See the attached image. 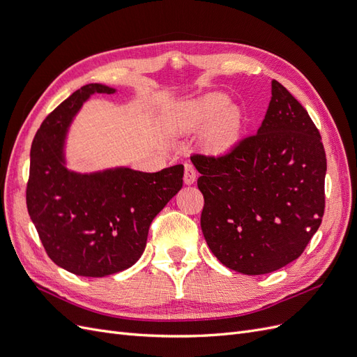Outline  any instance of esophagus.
Wrapping results in <instances>:
<instances>
[{
  "mask_svg": "<svg viewBox=\"0 0 357 357\" xmlns=\"http://www.w3.org/2000/svg\"><path fill=\"white\" fill-rule=\"evenodd\" d=\"M197 180V169L192 164H185V183L186 185H193Z\"/></svg>",
  "mask_w": 357,
  "mask_h": 357,
  "instance_id": "34e87169",
  "label": "esophagus"
}]
</instances>
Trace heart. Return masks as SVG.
I'll use <instances>...</instances> for the list:
<instances>
[{"label":"heart","instance_id":"1","mask_svg":"<svg viewBox=\"0 0 357 357\" xmlns=\"http://www.w3.org/2000/svg\"><path fill=\"white\" fill-rule=\"evenodd\" d=\"M208 123L204 144L214 155H226L240 144L244 116L238 105L229 104V96L222 92L205 93L183 105L181 125L190 131Z\"/></svg>","mask_w":357,"mask_h":357}]
</instances>
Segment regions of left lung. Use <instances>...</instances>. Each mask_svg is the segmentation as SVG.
Instances as JSON below:
<instances>
[{
    "mask_svg": "<svg viewBox=\"0 0 357 357\" xmlns=\"http://www.w3.org/2000/svg\"><path fill=\"white\" fill-rule=\"evenodd\" d=\"M190 160L201 174L204 238L225 266L261 275L305 250L325 211L326 155L316 125L283 84L273 80L256 135L225 156Z\"/></svg>",
    "mask_w": 357,
    "mask_h": 357,
    "instance_id": "8db88e82",
    "label": "left lung"
}]
</instances>
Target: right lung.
<instances>
[{"label":"right lung","mask_w":357,"mask_h":357,"mask_svg":"<svg viewBox=\"0 0 357 357\" xmlns=\"http://www.w3.org/2000/svg\"><path fill=\"white\" fill-rule=\"evenodd\" d=\"M114 92L101 83L75 91L45 119L31 146L29 218L52 261L82 277L132 266L144 252L150 223L183 186V165L158 172L67 167L66 139L75 114L93 93Z\"/></svg>","instance_id":"add662e5"}]
</instances>
